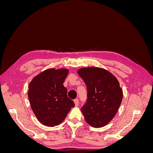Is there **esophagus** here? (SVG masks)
<instances>
[{"mask_svg":"<svg viewBox=\"0 0 153 153\" xmlns=\"http://www.w3.org/2000/svg\"><path fill=\"white\" fill-rule=\"evenodd\" d=\"M74 102H75V106H78V105H79V100H78V99H75L74 100Z\"/></svg>","mask_w":153,"mask_h":153,"instance_id":"1","label":"esophagus"}]
</instances>
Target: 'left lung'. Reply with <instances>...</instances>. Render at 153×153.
Listing matches in <instances>:
<instances>
[{
	"label": "left lung",
	"instance_id": "1",
	"mask_svg": "<svg viewBox=\"0 0 153 153\" xmlns=\"http://www.w3.org/2000/svg\"><path fill=\"white\" fill-rule=\"evenodd\" d=\"M87 89L86 103L81 108L85 121L94 128L109 123L123 100V91L117 78L106 69L96 67L78 70Z\"/></svg>",
	"mask_w": 153,
	"mask_h": 153
}]
</instances>
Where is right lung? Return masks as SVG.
Instances as JSON below:
<instances>
[{
    "instance_id": "right-lung-1",
    "label": "right lung",
    "mask_w": 153,
    "mask_h": 153,
    "mask_svg": "<svg viewBox=\"0 0 153 153\" xmlns=\"http://www.w3.org/2000/svg\"><path fill=\"white\" fill-rule=\"evenodd\" d=\"M68 72L67 69H48L30 82L28 96L31 108L45 126L53 127L61 124L75 106L63 85Z\"/></svg>"
}]
</instances>
